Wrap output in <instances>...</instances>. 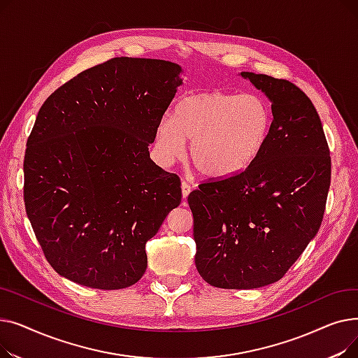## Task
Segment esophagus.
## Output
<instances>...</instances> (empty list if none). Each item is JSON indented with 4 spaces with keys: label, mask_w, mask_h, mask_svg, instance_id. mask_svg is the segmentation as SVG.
<instances>
[{
    "label": "esophagus",
    "mask_w": 358,
    "mask_h": 358,
    "mask_svg": "<svg viewBox=\"0 0 358 358\" xmlns=\"http://www.w3.org/2000/svg\"><path fill=\"white\" fill-rule=\"evenodd\" d=\"M181 190H182V199L185 200L187 199V196L190 194V192H192V184L187 181V180H182V182H181Z\"/></svg>",
    "instance_id": "34e87169"
}]
</instances>
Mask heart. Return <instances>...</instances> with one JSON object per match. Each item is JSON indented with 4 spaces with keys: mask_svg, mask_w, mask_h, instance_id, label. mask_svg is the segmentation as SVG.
<instances>
[{
    "mask_svg": "<svg viewBox=\"0 0 358 358\" xmlns=\"http://www.w3.org/2000/svg\"><path fill=\"white\" fill-rule=\"evenodd\" d=\"M273 127V110L258 94L208 91L181 99L173 117L158 122L155 152L161 164L182 158L187 141L190 157L206 177L231 178L264 149Z\"/></svg>",
    "mask_w": 358,
    "mask_h": 358,
    "instance_id": "b5f03b06",
    "label": "heart"
}]
</instances>
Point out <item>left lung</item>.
I'll list each match as a JSON object with an SVG mask.
<instances>
[{
    "instance_id": "8db88e82",
    "label": "left lung",
    "mask_w": 358,
    "mask_h": 358,
    "mask_svg": "<svg viewBox=\"0 0 358 358\" xmlns=\"http://www.w3.org/2000/svg\"><path fill=\"white\" fill-rule=\"evenodd\" d=\"M271 101L273 127L245 171L189 194L196 267L210 286L275 283L321 227L331 184L324 127L306 94L287 80L241 72Z\"/></svg>"
}]
</instances>
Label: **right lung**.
<instances>
[{"mask_svg": "<svg viewBox=\"0 0 358 358\" xmlns=\"http://www.w3.org/2000/svg\"><path fill=\"white\" fill-rule=\"evenodd\" d=\"M162 59L113 58L41 107L24 155V204L49 264L81 286L117 290L143 275L145 245L181 203V181L149 158L182 84Z\"/></svg>", "mask_w": 358, "mask_h": 358, "instance_id": "obj_1", "label": "right lung"}]
</instances>
